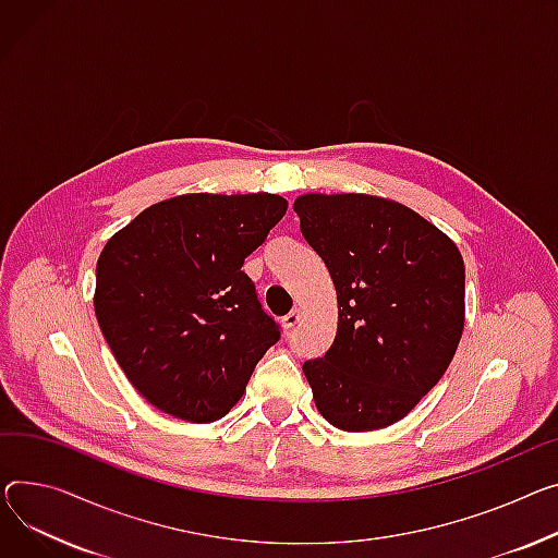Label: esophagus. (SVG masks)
I'll return each instance as SVG.
<instances>
[{
	"label": "esophagus",
	"instance_id": "1",
	"mask_svg": "<svg viewBox=\"0 0 558 558\" xmlns=\"http://www.w3.org/2000/svg\"><path fill=\"white\" fill-rule=\"evenodd\" d=\"M301 320H303V312H301V310H293V312H289V314L282 318V325H284V329H293Z\"/></svg>",
	"mask_w": 558,
	"mask_h": 558
}]
</instances>
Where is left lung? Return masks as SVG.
I'll return each mask as SVG.
<instances>
[{
    "label": "left lung",
    "instance_id": "1",
    "mask_svg": "<svg viewBox=\"0 0 558 558\" xmlns=\"http://www.w3.org/2000/svg\"><path fill=\"white\" fill-rule=\"evenodd\" d=\"M293 210L339 299L337 339L303 365L318 413L350 433L386 428L413 411L456 356L462 253L420 213L386 197L307 193Z\"/></svg>",
    "mask_w": 558,
    "mask_h": 558
}]
</instances>
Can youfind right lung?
I'll use <instances>...</instances> for the list:
<instances>
[{
    "mask_svg": "<svg viewBox=\"0 0 558 558\" xmlns=\"http://www.w3.org/2000/svg\"><path fill=\"white\" fill-rule=\"evenodd\" d=\"M284 213L287 199L271 193L177 195L102 246L100 331L159 411L193 424L225 417L280 339L242 265Z\"/></svg>",
    "mask_w": 558,
    "mask_h": 558,
    "instance_id": "right-lung-1",
    "label": "right lung"
}]
</instances>
